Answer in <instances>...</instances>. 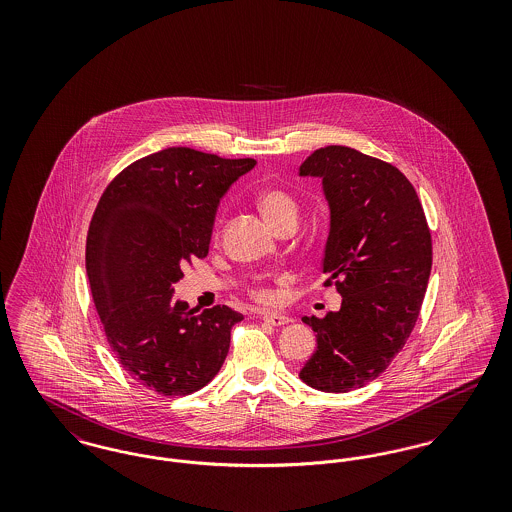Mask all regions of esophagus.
Returning a JSON list of instances; mask_svg holds the SVG:
<instances>
[{"label": "esophagus", "mask_w": 512, "mask_h": 512, "mask_svg": "<svg viewBox=\"0 0 512 512\" xmlns=\"http://www.w3.org/2000/svg\"><path fill=\"white\" fill-rule=\"evenodd\" d=\"M261 318L268 322V324H272V326H284V324L292 322V318L280 315V313H261Z\"/></svg>", "instance_id": "1"}]
</instances>
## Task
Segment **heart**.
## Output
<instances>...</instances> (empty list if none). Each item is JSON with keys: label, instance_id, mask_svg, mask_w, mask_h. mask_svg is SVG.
I'll return each instance as SVG.
<instances>
[{"label": "heart", "instance_id": "b5f03b06", "mask_svg": "<svg viewBox=\"0 0 512 512\" xmlns=\"http://www.w3.org/2000/svg\"><path fill=\"white\" fill-rule=\"evenodd\" d=\"M257 207L261 211V215L265 217L268 224L276 230L278 226H282L284 222L288 220L297 219V203L293 199L292 195L282 192V190H265L261 192V195L257 197ZM253 295L261 301H272V292L263 288V286H257L253 290Z\"/></svg>", "mask_w": 512, "mask_h": 512}]
</instances>
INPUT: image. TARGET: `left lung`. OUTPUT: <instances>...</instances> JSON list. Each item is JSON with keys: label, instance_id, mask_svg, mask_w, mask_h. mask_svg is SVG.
Here are the masks:
<instances>
[{"label": "left lung", "instance_id": "1", "mask_svg": "<svg viewBox=\"0 0 512 512\" xmlns=\"http://www.w3.org/2000/svg\"><path fill=\"white\" fill-rule=\"evenodd\" d=\"M299 176L322 180L330 232L322 272L340 311L303 317L317 351L299 378L326 393L378 378L413 332L432 270V238L413 184L399 169L345 146L320 147Z\"/></svg>", "mask_w": 512, "mask_h": 512}]
</instances>
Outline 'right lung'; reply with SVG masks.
<instances>
[{"label":"right lung","instance_id":"1","mask_svg":"<svg viewBox=\"0 0 512 512\" xmlns=\"http://www.w3.org/2000/svg\"><path fill=\"white\" fill-rule=\"evenodd\" d=\"M255 165L169 147L126 167L99 199L86 240L92 297L122 368L149 390L190 395L228 355L244 315L226 305L195 315L172 293L182 268L207 257L220 199Z\"/></svg>","mask_w":512,"mask_h":512}]
</instances>
